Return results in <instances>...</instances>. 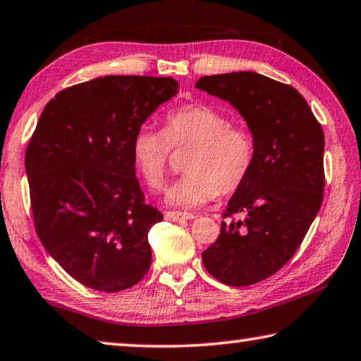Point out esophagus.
<instances>
[{"label": "esophagus", "mask_w": 361, "mask_h": 361, "mask_svg": "<svg viewBox=\"0 0 361 361\" xmlns=\"http://www.w3.org/2000/svg\"><path fill=\"white\" fill-rule=\"evenodd\" d=\"M193 214L192 212H180V211H164V219L166 221H190L193 219Z\"/></svg>", "instance_id": "esophagus-1"}]
</instances>
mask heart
<instances>
[{
  "label": "heart",
  "instance_id": "obj_1",
  "mask_svg": "<svg viewBox=\"0 0 361 361\" xmlns=\"http://www.w3.org/2000/svg\"><path fill=\"white\" fill-rule=\"evenodd\" d=\"M188 147L187 173L168 192V202L177 206H198L219 192L238 190L256 158V144L245 126L235 125L227 111L216 105L197 102L169 110L161 131L140 128L134 134V169L150 188H159L166 179L173 149Z\"/></svg>",
  "mask_w": 361,
  "mask_h": 361
}]
</instances>
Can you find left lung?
I'll list each match as a JSON object with an SVG mask.
<instances>
[{"label": "left lung", "instance_id": "1", "mask_svg": "<svg viewBox=\"0 0 361 361\" xmlns=\"http://www.w3.org/2000/svg\"><path fill=\"white\" fill-rule=\"evenodd\" d=\"M197 87L232 104L256 144L251 174L230 198L219 238L203 252L214 279L250 286L294 256L320 211L324 134L307 100L269 76L211 75L200 78ZM236 214L245 219L235 220Z\"/></svg>", "mask_w": 361, "mask_h": 361}]
</instances>
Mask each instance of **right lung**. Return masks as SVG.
<instances>
[{
	"instance_id": "right-lung-1",
	"label": "right lung",
	"mask_w": 361,
	"mask_h": 361,
	"mask_svg": "<svg viewBox=\"0 0 361 361\" xmlns=\"http://www.w3.org/2000/svg\"><path fill=\"white\" fill-rule=\"evenodd\" d=\"M177 90L171 76H100L57 92L39 116L25 152L35 230L81 285L118 293L150 269L163 214L145 203L131 144Z\"/></svg>"
}]
</instances>
